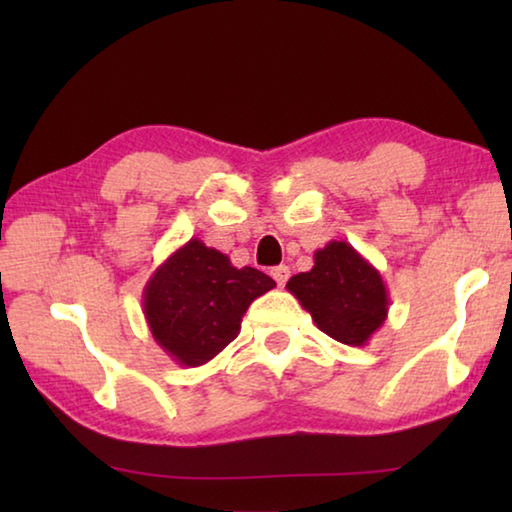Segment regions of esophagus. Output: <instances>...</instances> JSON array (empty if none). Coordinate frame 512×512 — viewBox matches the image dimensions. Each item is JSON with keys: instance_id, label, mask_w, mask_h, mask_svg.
Masks as SVG:
<instances>
[{"instance_id": "34e87169", "label": "esophagus", "mask_w": 512, "mask_h": 512, "mask_svg": "<svg viewBox=\"0 0 512 512\" xmlns=\"http://www.w3.org/2000/svg\"><path fill=\"white\" fill-rule=\"evenodd\" d=\"M271 275H273V280L277 282V287H284V284H287V280H289L291 271H289V266H275Z\"/></svg>"}]
</instances>
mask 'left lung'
<instances>
[{
  "mask_svg": "<svg viewBox=\"0 0 512 512\" xmlns=\"http://www.w3.org/2000/svg\"><path fill=\"white\" fill-rule=\"evenodd\" d=\"M320 332L361 348L384 325L388 291L381 273L348 241L332 239L314 253V268L287 282Z\"/></svg>",
  "mask_w": 512,
  "mask_h": 512,
  "instance_id": "obj_1",
  "label": "left lung"
}]
</instances>
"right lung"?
Instances as JSON below:
<instances>
[{"mask_svg": "<svg viewBox=\"0 0 512 512\" xmlns=\"http://www.w3.org/2000/svg\"><path fill=\"white\" fill-rule=\"evenodd\" d=\"M273 287L266 273L232 266L228 255L189 239L146 282L144 318L173 361L196 368L237 339L250 302Z\"/></svg>", "mask_w": 512, "mask_h": 512, "instance_id": "add662e5", "label": "right lung"}]
</instances>
